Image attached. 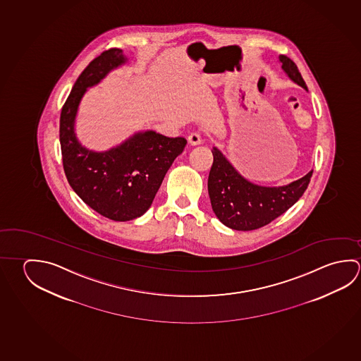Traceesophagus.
I'll return each instance as SVG.
<instances>
[{
    "label": "esophagus",
    "mask_w": 361,
    "mask_h": 361,
    "mask_svg": "<svg viewBox=\"0 0 361 361\" xmlns=\"http://www.w3.org/2000/svg\"><path fill=\"white\" fill-rule=\"evenodd\" d=\"M202 135L199 132H194V133L190 134L189 137H188V142H189L191 146H197V145H200L202 143Z\"/></svg>",
    "instance_id": "obj_1"
}]
</instances>
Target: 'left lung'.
I'll return each mask as SVG.
<instances>
[{"label":"left lung","instance_id":"left-lung-1","mask_svg":"<svg viewBox=\"0 0 361 361\" xmlns=\"http://www.w3.org/2000/svg\"><path fill=\"white\" fill-rule=\"evenodd\" d=\"M279 61L291 81L307 89L297 64L284 54ZM212 153L214 161L208 178L212 208L224 226L235 231H253L276 219L303 195L313 173L312 170L286 186L265 188L242 178L216 147Z\"/></svg>","mask_w":361,"mask_h":361}]
</instances>
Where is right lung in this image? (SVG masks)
<instances>
[{"instance_id": "add662e5", "label": "right lung", "mask_w": 361, "mask_h": 361, "mask_svg": "<svg viewBox=\"0 0 361 361\" xmlns=\"http://www.w3.org/2000/svg\"><path fill=\"white\" fill-rule=\"evenodd\" d=\"M126 62L121 49L102 51L77 78L59 121L64 173L71 188L90 208L116 221H132L146 213L166 172L188 143L183 137L169 138L147 130L106 152L81 146L75 134V119L83 94Z\"/></svg>"}]
</instances>
